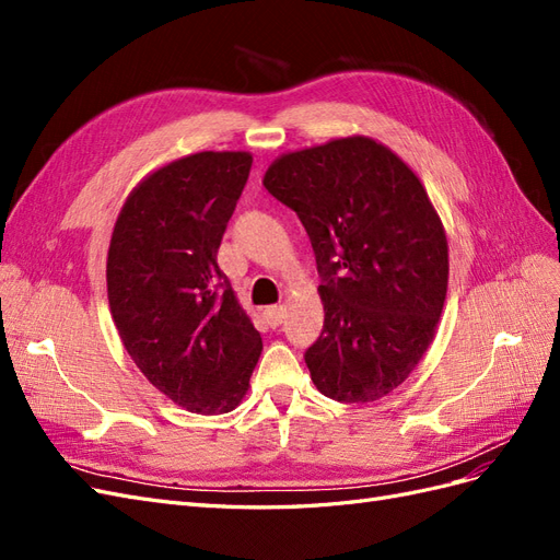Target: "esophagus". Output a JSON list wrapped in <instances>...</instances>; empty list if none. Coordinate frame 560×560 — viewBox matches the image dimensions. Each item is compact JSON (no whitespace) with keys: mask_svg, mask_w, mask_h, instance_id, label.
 <instances>
[{"mask_svg":"<svg viewBox=\"0 0 560 560\" xmlns=\"http://www.w3.org/2000/svg\"><path fill=\"white\" fill-rule=\"evenodd\" d=\"M284 315H287V311H284V306H268L266 311H264V317H266V322L270 327H280L282 325V319H284Z\"/></svg>","mask_w":560,"mask_h":560,"instance_id":"obj_1","label":"esophagus"}]
</instances>
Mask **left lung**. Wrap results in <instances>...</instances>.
Instances as JSON below:
<instances>
[{"label":"left lung","instance_id":"left-lung-1","mask_svg":"<svg viewBox=\"0 0 560 560\" xmlns=\"http://www.w3.org/2000/svg\"><path fill=\"white\" fill-rule=\"evenodd\" d=\"M264 186L306 229L325 327L306 350L322 395L366 404L428 352L448 287V243L425 186L381 142L352 135L284 154Z\"/></svg>","mask_w":560,"mask_h":560}]
</instances>
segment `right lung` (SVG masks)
<instances>
[{"label": "right lung", "instance_id": "add662e5", "mask_svg": "<svg viewBox=\"0 0 560 560\" xmlns=\"http://www.w3.org/2000/svg\"><path fill=\"white\" fill-rule=\"evenodd\" d=\"M252 167L247 151H200L126 198L107 254L118 336L147 381L191 413L241 404L261 336L217 264Z\"/></svg>", "mask_w": 560, "mask_h": 560}]
</instances>
